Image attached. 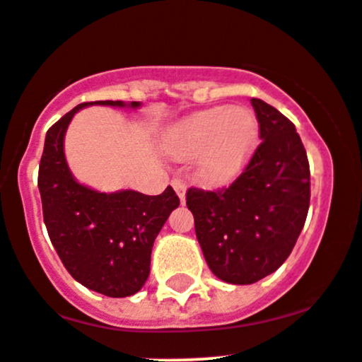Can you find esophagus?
Instances as JSON below:
<instances>
[{
    "label": "esophagus",
    "instance_id": "esophagus-1",
    "mask_svg": "<svg viewBox=\"0 0 362 362\" xmlns=\"http://www.w3.org/2000/svg\"><path fill=\"white\" fill-rule=\"evenodd\" d=\"M172 185H173L175 192H177L178 199H180L182 204H184V202H185V192H187V185H185V182L180 180V178H173Z\"/></svg>",
    "mask_w": 362,
    "mask_h": 362
}]
</instances>
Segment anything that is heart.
<instances>
[{
  "label": "heart",
  "instance_id": "b5f03b06",
  "mask_svg": "<svg viewBox=\"0 0 362 362\" xmlns=\"http://www.w3.org/2000/svg\"><path fill=\"white\" fill-rule=\"evenodd\" d=\"M259 142V122L244 106H214L187 115L166 136V149L178 161L197 158L201 180L213 187L235 180Z\"/></svg>",
  "mask_w": 362,
  "mask_h": 362
}]
</instances>
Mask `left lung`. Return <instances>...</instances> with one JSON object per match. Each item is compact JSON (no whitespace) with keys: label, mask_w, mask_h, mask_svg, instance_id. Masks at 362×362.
<instances>
[{"label":"left lung","mask_w":362,"mask_h":362,"mask_svg":"<svg viewBox=\"0 0 362 362\" xmlns=\"http://www.w3.org/2000/svg\"><path fill=\"white\" fill-rule=\"evenodd\" d=\"M261 142L228 189L187 190L196 237L220 280L249 285L272 275L291 256L311 197L308 154L296 125L252 98Z\"/></svg>","instance_id":"1"}]
</instances>
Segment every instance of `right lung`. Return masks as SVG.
I'll return each mask as SVG.
<instances>
[{"label":"right lung","mask_w":362,"mask_h":362,"mask_svg":"<svg viewBox=\"0 0 362 362\" xmlns=\"http://www.w3.org/2000/svg\"><path fill=\"white\" fill-rule=\"evenodd\" d=\"M141 108V103H82L47 130L39 163L42 216L53 247L78 284L108 297L139 292L149 276L154 239L180 201L170 187L160 196L137 190L99 192L78 184L65 158V134L86 106Z\"/></svg>","instance_id":"right-lung-1"}]
</instances>
